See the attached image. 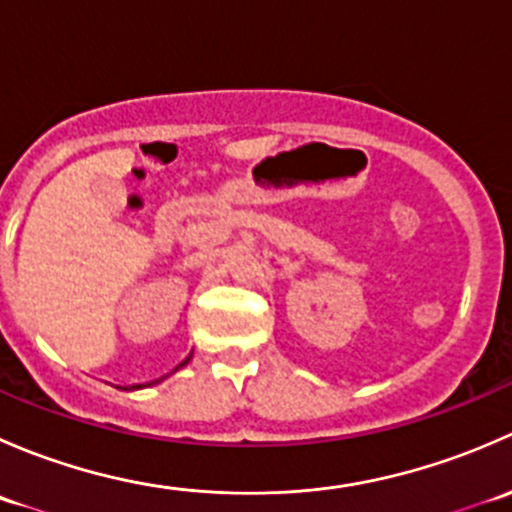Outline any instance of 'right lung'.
<instances>
[{
  "label": "right lung",
  "mask_w": 512,
  "mask_h": 512,
  "mask_svg": "<svg viewBox=\"0 0 512 512\" xmlns=\"http://www.w3.org/2000/svg\"><path fill=\"white\" fill-rule=\"evenodd\" d=\"M190 359H193V354H188V356H185V361H180V364L178 366H175V371H178L180 369V366H185V364H188V361ZM160 381V379H158ZM133 389H141V384H138V386H133Z\"/></svg>",
  "instance_id": "add662e5"
}]
</instances>
